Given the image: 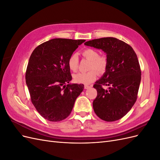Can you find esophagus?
Masks as SVG:
<instances>
[{
  "mask_svg": "<svg viewBox=\"0 0 160 160\" xmlns=\"http://www.w3.org/2000/svg\"><path fill=\"white\" fill-rule=\"evenodd\" d=\"M90 88H91V86H89V85H85V86H84V88L85 89H89Z\"/></svg>",
  "mask_w": 160,
  "mask_h": 160,
  "instance_id": "obj_1",
  "label": "esophagus"
}]
</instances>
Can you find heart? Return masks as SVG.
I'll use <instances>...</instances> for the list:
<instances>
[{"label":"heart","mask_w":160,"mask_h":160,"mask_svg":"<svg viewBox=\"0 0 160 160\" xmlns=\"http://www.w3.org/2000/svg\"><path fill=\"white\" fill-rule=\"evenodd\" d=\"M81 54L86 59L90 61L88 72H79L73 75V79L77 83L89 84L94 81L98 72L99 75H103L108 67V59L105 56L99 55V52L93 49H85L81 52ZM67 65L69 69L75 72L79 67V58L77 54H72L68 59Z\"/></svg>","instance_id":"1"}]
</instances>
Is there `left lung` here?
<instances>
[{"label": "left lung", "mask_w": 160, "mask_h": 160, "mask_svg": "<svg viewBox=\"0 0 160 160\" xmlns=\"http://www.w3.org/2000/svg\"><path fill=\"white\" fill-rule=\"evenodd\" d=\"M85 45L107 54V69L93 85L98 91L93 102L95 113L105 122L117 121L129 112L137 100L142 72L136 53L127 43L113 37L97 38Z\"/></svg>", "instance_id": "obj_1"}]
</instances>
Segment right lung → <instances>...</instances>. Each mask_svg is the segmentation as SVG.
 Returning a JSON list of instances; mask_svg holds the SVG:
<instances>
[{
	"mask_svg": "<svg viewBox=\"0 0 160 160\" xmlns=\"http://www.w3.org/2000/svg\"><path fill=\"white\" fill-rule=\"evenodd\" d=\"M85 40L53 38L32 52L25 74L32 103L42 118L60 122L70 115L75 101L84 89L71 84L69 57Z\"/></svg>",
	"mask_w": 160,
	"mask_h": 160,
	"instance_id": "add662e5",
	"label": "right lung"
}]
</instances>
